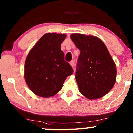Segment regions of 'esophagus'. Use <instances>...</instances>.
<instances>
[{
  "instance_id": "1",
  "label": "esophagus",
  "mask_w": 133,
  "mask_h": 133,
  "mask_svg": "<svg viewBox=\"0 0 133 133\" xmlns=\"http://www.w3.org/2000/svg\"><path fill=\"white\" fill-rule=\"evenodd\" d=\"M70 63L71 66L72 67H73L74 65H75V61H74V60H72V61L70 62Z\"/></svg>"
}]
</instances>
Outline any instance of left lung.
Listing matches in <instances>:
<instances>
[{
	"label": "left lung",
	"instance_id": "1",
	"mask_svg": "<svg viewBox=\"0 0 133 133\" xmlns=\"http://www.w3.org/2000/svg\"><path fill=\"white\" fill-rule=\"evenodd\" d=\"M70 37L80 50L76 70L79 92L89 99L103 97L114 85L117 75L106 46L95 36L73 34Z\"/></svg>",
	"mask_w": 133,
	"mask_h": 133
}]
</instances>
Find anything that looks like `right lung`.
<instances>
[{
    "label": "right lung",
    "mask_w": 133,
    "mask_h": 133,
    "mask_svg": "<svg viewBox=\"0 0 133 133\" xmlns=\"http://www.w3.org/2000/svg\"><path fill=\"white\" fill-rule=\"evenodd\" d=\"M64 34H44L27 55L24 66L25 82L30 90L41 97L54 96L73 73L60 49Z\"/></svg>",
    "instance_id": "add662e5"
}]
</instances>
